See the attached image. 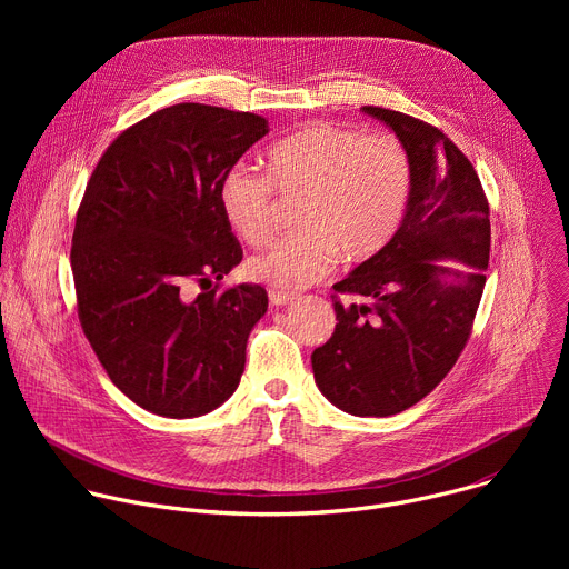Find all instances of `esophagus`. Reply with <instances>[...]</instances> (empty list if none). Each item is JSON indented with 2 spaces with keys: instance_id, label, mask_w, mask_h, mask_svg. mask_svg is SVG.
I'll return each mask as SVG.
<instances>
[{
  "instance_id": "34e87169",
  "label": "esophagus",
  "mask_w": 569,
  "mask_h": 569,
  "mask_svg": "<svg viewBox=\"0 0 569 569\" xmlns=\"http://www.w3.org/2000/svg\"><path fill=\"white\" fill-rule=\"evenodd\" d=\"M268 299H270L272 306H286V303H290L292 299H297V295H295V292H286V290H270V292H268Z\"/></svg>"
}]
</instances>
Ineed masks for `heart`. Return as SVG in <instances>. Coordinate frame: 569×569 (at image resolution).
Returning <instances> with one entry per match:
<instances>
[{
    "instance_id": "b5f03b06",
    "label": "heart",
    "mask_w": 569,
    "mask_h": 569,
    "mask_svg": "<svg viewBox=\"0 0 569 569\" xmlns=\"http://www.w3.org/2000/svg\"><path fill=\"white\" fill-rule=\"evenodd\" d=\"M412 184L398 139L340 123H308L268 150V173L236 161L218 189L227 222L250 246L274 231V196L308 191L299 231L277 238L248 263L252 279L297 290L327 274L338 254L358 266L396 236Z\"/></svg>"
}]
</instances>
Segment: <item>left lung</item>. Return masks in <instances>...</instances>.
Segmentation results:
<instances>
[{"mask_svg": "<svg viewBox=\"0 0 569 569\" xmlns=\"http://www.w3.org/2000/svg\"><path fill=\"white\" fill-rule=\"evenodd\" d=\"M410 157L408 211L389 246L333 286L336 331L312 351L315 382L356 417H391L426 398L470 333L491 254L489 200L470 159L439 128L376 106ZM475 267L459 271L438 261ZM340 293L359 301L342 305Z\"/></svg>", "mask_w": 569, "mask_h": 569, "instance_id": "left-lung-1", "label": "left lung"}]
</instances>
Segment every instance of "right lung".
I'll return each mask as SVG.
<instances>
[{
    "label": "right lung",
    "mask_w": 569,
    "mask_h": 569,
    "mask_svg": "<svg viewBox=\"0 0 569 569\" xmlns=\"http://www.w3.org/2000/svg\"><path fill=\"white\" fill-rule=\"evenodd\" d=\"M268 121L178 103L126 128L76 213L71 272L80 327L139 408L191 419L222 405L268 310L261 286L222 288L242 261L218 189Z\"/></svg>",
    "instance_id": "add662e5"
}]
</instances>
